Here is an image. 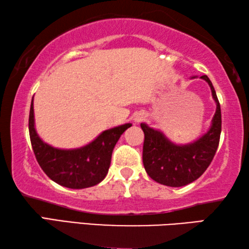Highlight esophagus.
<instances>
[{
  "label": "esophagus",
  "mask_w": 249,
  "mask_h": 249,
  "mask_svg": "<svg viewBox=\"0 0 249 249\" xmlns=\"http://www.w3.org/2000/svg\"><path fill=\"white\" fill-rule=\"evenodd\" d=\"M142 119H144V116L140 115V116H136V119H135V121H136V122H141Z\"/></svg>",
  "instance_id": "esophagus-1"
}]
</instances>
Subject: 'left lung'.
Here are the masks:
<instances>
[{"label": "left lung", "instance_id": "8db88e82", "mask_svg": "<svg viewBox=\"0 0 249 249\" xmlns=\"http://www.w3.org/2000/svg\"><path fill=\"white\" fill-rule=\"evenodd\" d=\"M201 79L209 83L216 111L210 129L196 141L185 145H177L158 129L141 124L145 134L142 162L151 179L168 187H183L193 182L208 169L220 142L222 130L221 107L216 92L208 75Z\"/></svg>", "mask_w": 249, "mask_h": 249}]
</instances>
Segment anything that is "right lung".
<instances>
[{
	"label": "right lung",
	"instance_id": "obj_1",
	"mask_svg": "<svg viewBox=\"0 0 249 249\" xmlns=\"http://www.w3.org/2000/svg\"><path fill=\"white\" fill-rule=\"evenodd\" d=\"M132 124L116 126L101 133L89 144L74 149H59L38 136L34 117V96L29 111V137L34 154L44 172L54 182L70 189H84L100 183L107 175L113 149L121 135Z\"/></svg>",
	"mask_w": 249,
	"mask_h": 249
}]
</instances>
